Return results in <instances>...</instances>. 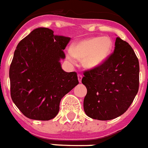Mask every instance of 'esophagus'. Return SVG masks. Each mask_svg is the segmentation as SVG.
I'll list each match as a JSON object with an SVG mask.
<instances>
[{"instance_id": "34e87169", "label": "esophagus", "mask_w": 148, "mask_h": 148, "mask_svg": "<svg viewBox=\"0 0 148 148\" xmlns=\"http://www.w3.org/2000/svg\"><path fill=\"white\" fill-rule=\"evenodd\" d=\"M77 78H78V82L81 83V82H82V74H78V75H77Z\"/></svg>"}]
</instances>
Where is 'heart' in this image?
<instances>
[{
    "mask_svg": "<svg viewBox=\"0 0 148 148\" xmlns=\"http://www.w3.org/2000/svg\"><path fill=\"white\" fill-rule=\"evenodd\" d=\"M112 47L113 42L109 37H91L74 42L66 56L71 63L75 58L82 60V66L92 70L104 64L111 54Z\"/></svg>",
    "mask_w": 148,
    "mask_h": 148,
    "instance_id": "heart-1",
    "label": "heart"
}]
</instances>
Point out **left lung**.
I'll return each mask as SVG.
<instances>
[{"label":"left lung","mask_w":148,"mask_h":148,"mask_svg":"<svg viewBox=\"0 0 148 148\" xmlns=\"http://www.w3.org/2000/svg\"><path fill=\"white\" fill-rule=\"evenodd\" d=\"M139 61L128 42L116 37L115 49L99 67L84 73L87 88L84 110L88 116L109 120L130 106L139 89Z\"/></svg>","instance_id":"1"}]
</instances>
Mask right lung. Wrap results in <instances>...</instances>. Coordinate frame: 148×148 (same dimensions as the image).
Instances as JSON below:
<instances>
[{"mask_svg":"<svg viewBox=\"0 0 148 148\" xmlns=\"http://www.w3.org/2000/svg\"><path fill=\"white\" fill-rule=\"evenodd\" d=\"M70 37L37 28L19 42L9 70L11 96L26 117L49 120L58 114L63 97L78 84L77 73L62 69Z\"/></svg>","mask_w":148,"mask_h":148,"instance_id":"add662e5","label":"right lung"}]
</instances>
